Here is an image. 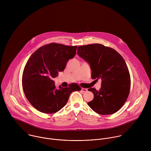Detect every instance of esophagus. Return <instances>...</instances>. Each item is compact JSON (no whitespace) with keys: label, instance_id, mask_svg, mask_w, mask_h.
Wrapping results in <instances>:
<instances>
[{"label":"esophagus","instance_id":"esophagus-1","mask_svg":"<svg viewBox=\"0 0 151 151\" xmlns=\"http://www.w3.org/2000/svg\"><path fill=\"white\" fill-rule=\"evenodd\" d=\"M81 90H82V92H87V91H88V90H87V88H82L81 89Z\"/></svg>","mask_w":151,"mask_h":151}]
</instances>
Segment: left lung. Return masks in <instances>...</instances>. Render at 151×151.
<instances>
[{"instance_id": "left-lung-1", "label": "left lung", "mask_w": 151, "mask_h": 151, "mask_svg": "<svg viewBox=\"0 0 151 151\" xmlns=\"http://www.w3.org/2000/svg\"><path fill=\"white\" fill-rule=\"evenodd\" d=\"M78 55L87 62L91 78L101 80L100 89L89 88L94 99L88 105L97 114L111 115L126 101L130 89V76L122 57L115 50L99 44L80 46Z\"/></svg>"}]
</instances>
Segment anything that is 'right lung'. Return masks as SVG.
<instances>
[{
  "mask_svg": "<svg viewBox=\"0 0 151 151\" xmlns=\"http://www.w3.org/2000/svg\"><path fill=\"white\" fill-rule=\"evenodd\" d=\"M76 48L51 43L39 48L28 60L23 73V88L27 99L37 111L55 113L66 104L72 92L81 90L75 83L57 88L52 80L75 57Z\"/></svg>",
  "mask_w": 151,
  "mask_h": 151,
  "instance_id": "1",
  "label": "right lung"
}]
</instances>
